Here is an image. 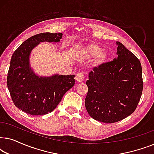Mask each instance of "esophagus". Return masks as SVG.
<instances>
[{
    "instance_id": "1",
    "label": "esophagus",
    "mask_w": 154,
    "mask_h": 154,
    "mask_svg": "<svg viewBox=\"0 0 154 154\" xmlns=\"http://www.w3.org/2000/svg\"><path fill=\"white\" fill-rule=\"evenodd\" d=\"M75 80L78 82H83L84 80V73H79L75 76Z\"/></svg>"
}]
</instances>
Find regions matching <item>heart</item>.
<instances>
[{
	"label": "heart",
	"instance_id": "obj_1",
	"mask_svg": "<svg viewBox=\"0 0 154 154\" xmlns=\"http://www.w3.org/2000/svg\"><path fill=\"white\" fill-rule=\"evenodd\" d=\"M102 48L95 43H91L82 48L80 51V56L83 59H90L96 57L98 63H103L106 60L107 54L106 52L102 51Z\"/></svg>",
	"mask_w": 154,
	"mask_h": 154
}]
</instances>
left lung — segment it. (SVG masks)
Masks as SVG:
<instances>
[{
  "label": "left lung",
  "mask_w": 154,
  "mask_h": 154,
  "mask_svg": "<svg viewBox=\"0 0 154 154\" xmlns=\"http://www.w3.org/2000/svg\"><path fill=\"white\" fill-rule=\"evenodd\" d=\"M116 43L118 57L94 67L86 82V109L92 119L102 123H116L132 114L142 93L140 60L121 43Z\"/></svg>",
  "instance_id": "1"
}]
</instances>
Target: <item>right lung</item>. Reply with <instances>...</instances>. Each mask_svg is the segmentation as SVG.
Masks as SVG:
<instances>
[{
	"label": "right lung",
	"instance_id": "1",
	"mask_svg": "<svg viewBox=\"0 0 154 154\" xmlns=\"http://www.w3.org/2000/svg\"><path fill=\"white\" fill-rule=\"evenodd\" d=\"M62 33H41L23 42L10 60L7 85L14 104L29 114L45 115L52 112L64 94L74 85V75L38 77L29 67L31 50L40 42H59Z\"/></svg>",
	"mask_w": 154,
	"mask_h": 154
}]
</instances>
